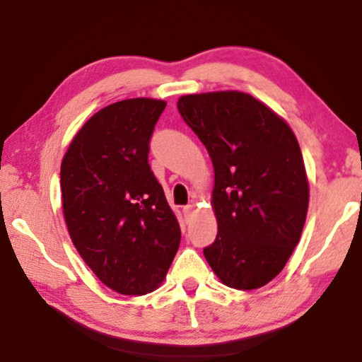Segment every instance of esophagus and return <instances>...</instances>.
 Wrapping results in <instances>:
<instances>
[{
	"label": "esophagus",
	"mask_w": 362,
	"mask_h": 362,
	"mask_svg": "<svg viewBox=\"0 0 362 362\" xmlns=\"http://www.w3.org/2000/svg\"><path fill=\"white\" fill-rule=\"evenodd\" d=\"M193 216V206H185L183 207V217H185V222H188Z\"/></svg>",
	"instance_id": "1"
}]
</instances>
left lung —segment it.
Returning a JSON list of instances; mask_svg holds the SVG:
<instances>
[{
	"mask_svg": "<svg viewBox=\"0 0 362 362\" xmlns=\"http://www.w3.org/2000/svg\"><path fill=\"white\" fill-rule=\"evenodd\" d=\"M177 108L214 166L218 231L206 260L225 286L259 289L283 272L306 220L310 188L296 134L240 90L182 95Z\"/></svg>",
	"mask_w": 362,
	"mask_h": 362,
	"instance_id": "8db88e82",
	"label": "left lung"
}]
</instances>
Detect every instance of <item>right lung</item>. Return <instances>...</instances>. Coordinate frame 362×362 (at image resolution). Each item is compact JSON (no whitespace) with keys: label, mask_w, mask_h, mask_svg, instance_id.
I'll return each instance as SVG.
<instances>
[{"label":"right lung","mask_w":362,"mask_h":362,"mask_svg":"<svg viewBox=\"0 0 362 362\" xmlns=\"http://www.w3.org/2000/svg\"><path fill=\"white\" fill-rule=\"evenodd\" d=\"M166 102L126 99L73 137L60 166L64 218L93 273L122 296L155 291L179 250L180 225L148 164Z\"/></svg>","instance_id":"add662e5"}]
</instances>
